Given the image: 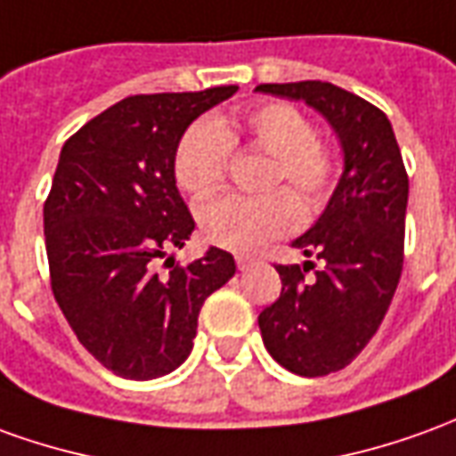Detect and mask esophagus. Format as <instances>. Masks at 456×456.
<instances>
[{
	"label": "esophagus",
	"instance_id": "34e87169",
	"mask_svg": "<svg viewBox=\"0 0 456 456\" xmlns=\"http://www.w3.org/2000/svg\"><path fill=\"white\" fill-rule=\"evenodd\" d=\"M234 259H237L239 272H247L249 266H254V264H256V256H249V254H237Z\"/></svg>",
	"mask_w": 456,
	"mask_h": 456
}]
</instances>
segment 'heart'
<instances>
[{
	"mask_svg": "<svg viewBox=\"0 0 456 456\" xmlns=\"http://www.w3.org/2000/svg\"><path fill=\"white\" fill-rule=\"evenodd\" d=\"M239 135L272 155L266 187L286 184L305 212H316L330 195L338 162L316 138V128L298 108L266 103L239 118L200 120L187 130L175 152V183L187 195L205 200L217 192L227 175L232 145ZM298 224V206L286 190L264 197H219L200 209L202 237L229 251H251Z\"/></svg>",
	"mask_w": 456,
	"mask_h": 456,
	"instance_id": "obj_1",
	"label": "heart"
}]
</instances>
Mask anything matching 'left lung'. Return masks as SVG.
Masks as SVG:
<instances>
[{
    "instance_id": "1",
    "label": "left lung",
    "mask_w": 456,
    "mask_h": 456,
    "mask_svg": "<svg viewBox=\"0 0 456 456\" xmlns=\"http://www.w3.org/2000/svg\"><path fill=\"white\" fill-rule=\"evenodd\" d=\"M256 91L318 110L343 151V175L323 215L291 241L321 266L279 264L281 294L259 314L273 361L321 378L346 368L390 308L403 273L410 184L390 120L361 95L326 81L261 84Z\"/></svg>"
}]
</instances>
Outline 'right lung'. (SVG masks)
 Wrapping results in <instances>:
<instances>
[{"instance_id": "1", "label": "right lung", "mask_w": 456, "mask_h": 456, "mask_svg": "<svg viewBox=\"0 0 456 456\" xmlns=\"http://www.w3.org/2000/svg\"><path fill=\"white\" fill-rule=\"evenodd\" d=\"M237 94L130 95L66 140L44 205L51 289L95 361L128 380L180 368L209 294L237 264L209 247L187 266L183 249L195 219L175 184V152L190 123ZM166 259L170 273L154 269Z\"/></svg>"}]
</instances>
